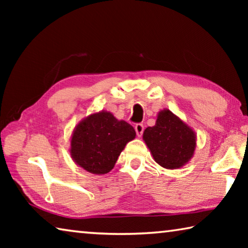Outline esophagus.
Returning <instances> with one entry per match:
<instances>
[{
  "instance_id": "1",
  "label": "esophagus",
  "mask_w": 248,
  "mask_h": 248,
  "mask_svg": "<svg viewBox=\"0 0 248 248\" xmlns=\"http://www.w3.org/2000/svg\"><path fill=\"white\" fill-rule=\"evenodd\" d=\"M134 129H136L137 136L141 137L142 134H143V131H144V125L142 124H137L136 125H134Z\"/></svg>"
}]
</instances>
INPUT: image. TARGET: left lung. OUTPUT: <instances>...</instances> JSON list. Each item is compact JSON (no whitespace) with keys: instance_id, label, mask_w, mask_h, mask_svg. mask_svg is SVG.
Here are the masks:
<instances>
[{"instance_id":"8db88e82","label":"left lung","mask_w":248,"mask_h":248,"mask_svg":"<svg viewBox=\"0 0 248 248\" xmlns=\"http://www.w3.org/2000/svg\"><path fill=\"white\" fill-rule=\"evenodd\" d=\"M143 140L155 162L170 170L186 164L196 148L195 132L169 109L159 111L154 127L144 130Z\"/></svg>"}]
</instances>
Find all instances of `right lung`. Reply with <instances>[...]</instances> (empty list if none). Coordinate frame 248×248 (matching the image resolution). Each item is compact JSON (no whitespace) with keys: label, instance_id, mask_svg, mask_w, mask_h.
Here are the masks:
<instances>
[{"label":"right lung","instance_id":"1","mask_svg":"<svg viewBox=\"0 0 248 248\" xmlns=\"http://www.w3.org/2000/svg\"><path fill=\"white\" fill-rule=\"evenodd\" d=\"M136 137L131 124L100 111L84 119L75 128L71 155L78 165L93 174H106L116 164L125 144Z\"/></svg>","mask_w":248,"mask_h":248}]
</instances>
